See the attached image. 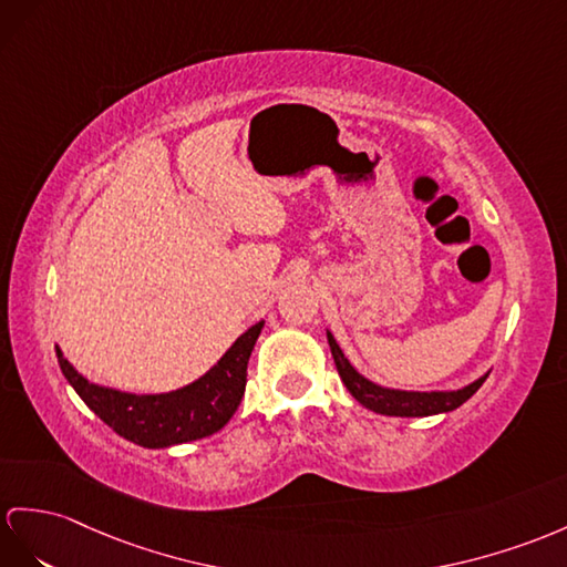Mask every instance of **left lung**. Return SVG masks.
I'll return each mask as SVG.
<instances>
[{"label":"left lung","instance_id":"obj_1","mask_svg":"<svg viewBox=\"0 0 567 567\" xmlns=\"http://www.w3.org/2000/svg\"><path fill=\"white\" fill-rule=\"evenodd\" d=\"M327 341H329L331 355H334L339 378H341L343 384H347V390L351 392V396L355 399L358 404H363L365 409L375 411V413H382V416H435V413L454 411L457 406H462L468 396H474L476 390L488 378V372H486V375L478 378L476 382L466 384V388L454 390V392L390 390V388H382V384H375V382H370L368 378H363L361 372H358L349 363V358L343 355L337 339L331 337V331H327Z\"/></svg>","mask_w":567,"mask_h":567}]
</instances>
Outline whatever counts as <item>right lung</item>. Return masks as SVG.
Wrapping results in <instances>:
<instances>
[{"label":"right lung","mask_w":567,"mask_h":567,"mask_svg":"<svg viewBox=\"0 0 567 567\" xmlns=\"http://www.w3.org/2000/svg\"><path fill=\"white\" fill-rule=\"evenodd\" d=\"M265 322H257L236 339L224 358L187 388L165 394H130L101 388L79 375L58 349L66 382L84 404L117 435L142 447H171L214 435L238 411L247 382V361Z\"/></svg>","instance_id":"1"}]
</instances>
